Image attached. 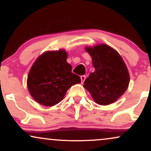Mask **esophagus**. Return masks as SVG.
Here are the masks:
<instances>
[{"label":"esophagus","mask_w":151,"mask_h":151,"mask_svg":"<svg viewBox=\"0 0 151 151\" xmlns=\"http://www.w3.org/2000/svg\"><path fill=\"white\" fill-rule=\"evenodd\" d=\"M80 78H81V83H84V80H85V79H86V76L85 75H82V76H81Z\"/></svg>","instance_id":"34e87169"}]
</instances>
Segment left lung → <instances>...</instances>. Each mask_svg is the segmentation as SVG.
<instances>
[{
    "label": "left lung",
    "mask_w": 151,
    "mask_h": 151,
    "mask_svg": "<svg viewBox=\"0 0 151 151\" xmlns=\"http://www.w3.org/2000/svg\"><path fill=\"white\" fill-rule=\"evenodd\" d=\"M92 59L94 72L84 81L96 104L109 105L122 96L129 86L130 75L125 62L116 50L105 44L86 47Z\"/></svg>",
    "instance_id": "obj_1"
}]
</instances>
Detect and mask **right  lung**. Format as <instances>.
Segmentation results:
<instances>
[{"instance_id":"add662e5","label":"right lung","mask_w":151,"mask_h":151,"mask_svg":"<svg viewBox=\"0 0 151 151\" xmlns=\"http://www.w3.org/2000/svg\"><path fill=\"white\" fill-rule=\"evenodd\" d=\"M67 58L65 50L45 52L31 67L27 79V89L40 104H58L71 86L81 82L80 77L72 72V66L67 63Z\"/></svg>"}]
</instances>
